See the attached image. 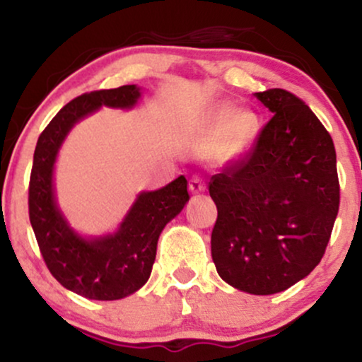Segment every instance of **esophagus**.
Listing matches in <instances>:
<instances>
[{"mask_svg": "<svg viewBox=\"0 0 362 362\" xmlns=\"http://www.w3.org/2000/svg\"><path fill=\"white\" fill-rule=\"evenodd\" d=\"M189 190L192 194H201V192H204L206 190V184H204V180H202V177H199V175H194L192 178H190V182H189Z\"/></svg>", "mask_w": 362, "mask_h": 362, "instance_id": "esophagus-1", "label": "esophagus"}]
</instances>
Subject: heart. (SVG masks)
Returning <instances> with one entry per match:
<instances>
[{
    "mask_svg": "<svg viewBox=\"0 0 362 362\" xmlns=\"http://www.w3.org/2000/svg\"><path fill=\"white\" fill-rule=\"evenodd\" d=\"M259 132L260 122L255 112L221 105L207 115L202 126V141L206 144L214 143L213 158L219 165H235L250 155Z\"/></svg>",
    "mask_w": 362,
    "mask_h": 362,
    "instance_id": "1",
    "label": "heart"
}]
</instances>
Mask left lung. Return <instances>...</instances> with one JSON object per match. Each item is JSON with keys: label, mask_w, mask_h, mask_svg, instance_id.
Wrapping results in <instances>:
<instances>
[{"label": "left lung", "mask_w": 362, "mask_h": 362, "mask_svg": "<svg viewBox=\"0 0 362 362\" xmlns=\"http://www.w3.org/2000/svg\"><path fill=\"white\" fill-rule=\"evenodd\" d=\"M272 112L245 160L213 175L218 207L211 255L223 281L250 294H276L322 260L339 213L334 141L296 95L257 93Z\"/></svg>", "instance_id": "8db88e82"}]
</instances>
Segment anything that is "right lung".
Listing matches in <instances>:
<instances>
[{
    "instance_id": "add662e5",
    "label": "right lung",
    "mask_w": 362,
    "mask_h": 362,
    "mask_svg": "<svg viewBox=\"0 0 362 362\" xmlns=\"http://www.w3.org/2000/svg\"><path fill=\"white\" fill-rule=\"evenodd\" d=\"M141 97L136 85L83 93L57 112L37 141L28 185V216L45 265L66 289L88 300L114 301L149 279L161 231L189 201L187 178L141 192L115 233L81 236L69 226L54 195V165L76 122L102 105L132 109Z\"/></svg>"
}]
</instances>
